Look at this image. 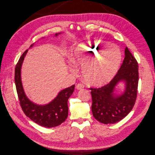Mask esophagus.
Returning a JSON list of instances; mask_svg holds the SVG:
<instances>
[{
  "label": "esophagus",
  "mask_w": 155,
  "mask_h": 155,
  "mask_svg": "<svg viewBox=\"0 0 155 155\" xmlns=\"http://www.w3.org/2000/svg\"><path fill=\"white\" fill-rule=\"evenodd\" d=\"M84 86L82 83H78L76 85V89L77 90H81V89H83V88L84 87Z\"/></svg>",
  "instance_id": "1"
}]
</instances>
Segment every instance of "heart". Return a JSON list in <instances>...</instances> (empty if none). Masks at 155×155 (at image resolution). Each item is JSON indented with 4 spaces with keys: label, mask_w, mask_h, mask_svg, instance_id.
Instances as JSON below:
<instances>
[{
    "label": "heart",
    "mask_w": 155,
    "mask_h": 155,
    "mask_svg": "<svg viewBox=\"0 0 155 155\" xmlns=\"http://www.w3.org/2000/svg\"><path fill=\"white\" fill-rule=\"evenodd\" d=\"M92 54L94 57L87 61ZM71 58L75 65L81 66L82 76L87 83L100 86L114 78L119 69L122 54L114 44L97 40L79 44L74 49Z\"/></svg>",
    "instance_id": "1"
}]
</instances>
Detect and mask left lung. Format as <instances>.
<instances>
[{
	"mask_svg": "<svg viewBox=\"0 0 155 155\" xmlns=\"http://www.w3.org/2000/svg\"><path fill=\"white\" fill-rule=\"evenodd\" d=\"M138 81V63L126 47L123 63L111 81L101 87L90 88L91 110L95 119L102 124H109L126 117L135 104ZM120 81L125 82L126 88L122 94L117 95L114 93V87Z\"/></svg>",
	"mask_w": 155,
	"mask_h": 155,
	"instance_id": "left-lung-1",
	"label": "left lung"
}]
</instances>
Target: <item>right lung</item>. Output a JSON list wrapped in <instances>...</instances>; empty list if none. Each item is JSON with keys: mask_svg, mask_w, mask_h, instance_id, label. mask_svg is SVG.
Segmentation results:
<instances>
[{"mask_svg": "<svg viewBox=\"0 0 155 155\" xmlns=\"http://www.w3.org/2000/svg\"><path fill=\"white\" fill-rule=\"evenodd\" d=\"M61 33H56L55 36ZM28 50L22 54L15 68L14 81L21 108L28 117L41 126L51 128L59 126L68 118V101L74 90L75 85L60 91L48 104L39 105L31 101L25 93L21 79V65Z\"/></svg>", "mask_w": 155, "mask_h": 155, "instance_id": "1", "label": "right lung"}]
</instances>
